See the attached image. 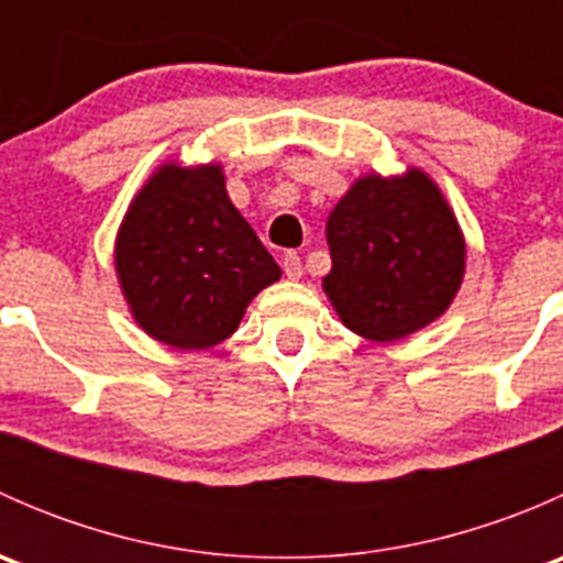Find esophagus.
<instances>
[{
	"label": "esophagus",
	"instance_id": "obj_1",
	"mask_svg": "<svg viewBox=\"0 0 563 563\" xmlns=\"http://www.w3.org/2000/svg\"><path fill=\"white\" fill-rule=\"evenodd\" d=\"M283 272H286L288 280H299V277L305 275L302 258H299L297 253H286L283 255Z\"/></svg>",
	"mask_w": 563,
	"mask_h": 563
}]
</instances>
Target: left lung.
<instances>
[{
  "label": "left lung",
  "mask_w": 563,
  "mask_h": 563,
  "mask_svg": "<svg viewBox=\"0 0 563 563\" xmlns=\"http://www.w3.org/2000/svg\"><path fill=\"white\" fill-rule=\"evenodd\" d=\"M332 269L323 294L340 321L395 343L450 310L465 275V236L433 176L365 174L327 220Z\"/></svg>",
  "instance_id": "8db88e82"
}]
</instances>
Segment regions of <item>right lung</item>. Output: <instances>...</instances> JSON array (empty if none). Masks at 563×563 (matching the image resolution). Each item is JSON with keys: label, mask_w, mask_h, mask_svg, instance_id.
Masks as SVG:
<instances>
[{"label": "right lung", "mask_w": 563, "mask_h": 563, "mask_svg": "<svg viewBox=\"0 0 563 563\" xmlns=\"http://www.w3.org/2000/svg\"><path fill=\"white\" fill-rule=\"evenodd\" d=\"M113 266L133 321L179 351L231 338L283 275L231 203L220 163L157 166L124 212Z\"/></svg>", "instance_id": "obj_1"}]
</instances>
